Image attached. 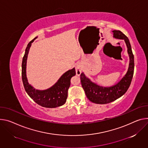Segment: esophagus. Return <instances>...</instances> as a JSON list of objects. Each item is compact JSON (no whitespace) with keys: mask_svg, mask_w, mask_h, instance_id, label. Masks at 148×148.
Here are the masks:
<instances>
[{"mask_svg":"<svg viewBox=\"0 0 148 148\" xmlns=\"http://www.w3.org/2000/svg\"><path fill=\"white\" fill-rule=\"evenodd\" d=\"M75 71L77 75L79 76L82 73V65L80 64H78L75 67Z\"/></svg>","mask_w":148,"mask_h":148,"instance_id":"obj_1","label":"esophagus"}]
</instances>
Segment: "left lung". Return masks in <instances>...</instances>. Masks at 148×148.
<instances>
[{"label":"left lung","mask_w":148,"mask_h":148,"mask_svg":"<svg viewBox=\"0 0 148 148\" xmlns=\"http://www.w3.org/2000/svg\"><path fill=\"white\" fill-rule=\"evenodd\" d=\"M113 36L117 39H123L126 44L129 55L130 63L128 71L123 78L116 85L110 87H103L92 83L84 73L80 75L82 87L88 99L96 104H107L112 102L122 96L128 90L134 73V56L128 38L120 31H113Z\"/></svg>","instance_id":"obj_1"}]
</instances>
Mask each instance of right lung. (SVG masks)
I'll list each match as a JSON object with an SVG mask.
<instances>
[{
	"label": "right lung",
	"instance_id": "add662e5",
	"mask_svg": "<svg viewBox=\"0 0 148 148\" xmlns=\"http://www.w3.org/2000/svg\"><path fill=\"white\" fill-rule=\"evenodd\" d=\"M35 38L28 44L22 63V78L23 86L26 92L29 97L38 104L48 108H55L65 103L68 96V90L70 86V80L72 77L75 75V69L69 70L65 73L55 85L44 91L35 90L29 84L26 75V65L28 52L31 43Z\"/></svg>",
	"mask_w": 148,
	"mask_h": 148
}]
</instances>
